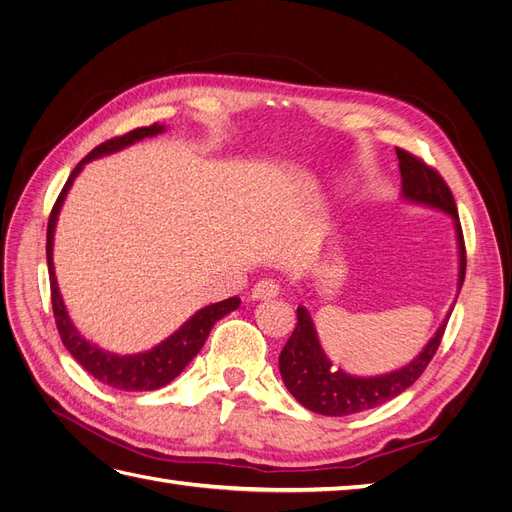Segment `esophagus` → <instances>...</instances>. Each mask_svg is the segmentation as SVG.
<instances>
[{
	"instance_id": "obj_1",
	"label": "esophagus",
	"mask_w": 512,
	"mask_h": 512,
	"mask_svg": "<svg viewBox=\"0 0 512 512\" xmlns=\"http://www.w3.org/2000/svg\"><path fill=\"white\" fill-rule=\"evenodd\" d=\"M280 292V284H277L275 280H271V277H267V280H260L254 288H252V299H271L275 297V294Z\"/></svg>"
}]
</instances>
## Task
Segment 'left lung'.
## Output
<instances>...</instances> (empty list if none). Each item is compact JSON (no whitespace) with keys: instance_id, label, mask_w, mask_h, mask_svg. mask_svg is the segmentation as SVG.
<instances>
[{"instance_id":"8db88e82","label":"left lung","mask_w":512,"mask_h":512,"mask_svg":"<svg viewBox=\"0 0 512 512\" xmlns=\"http://www.w3.org/2000/svg\"><path fill=\"white\" fill-rule=\"evenodd\" d=\"M395 151H397L399 170H401V194H404V198L418 205L440 209L451 215L455 222L457 247H459L457 286L461 290L463 280H466V243H463V232H461L453 192L436 168H431L421 158L412 156V153L406 149L397 147ZM448 318H451V312H448L436 335L429 339V344L412 363L391 371V374L359 378V376H348L346 371L331 367L327 354H324L320 348L318 335H316L312 318H309V312L303 305H299L297 327H294L290 339L280 354L282 380L286 384V389L301 406L324 416H348V414L382 406L384 401L404 393L408 386H412L418 378H421L425 367L433 359V354L438 352Z\"/></svg>"}]
</instances>
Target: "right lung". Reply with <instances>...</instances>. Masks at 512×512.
I'll use <instances>...</instances> for the list:
<instances>
[{
  "mask_svg": "<svg viewBox=\"0 0 512 512\" xmlns=\"http://www.w3.org/2000/svg\"><path fill=\"white\" fill-rule=\"evenodd\" d=\"M164 132V126H158V123H151V126L145 128H136L123 136L108 138L102 145H98L94 151L87 153V156L76 164V168L70 173L64 190L57 196L51 218H49V228H46V262H49V280H51V303H53V316L61 342L68 348V352L74 356V361H79L81 367L87 371V374L100 380L102 384L113 386V389L121 391H156L166 386L170 380H175L181 371L185 369L198 350L205 346L209 331L213 329V324L226 314L235 312V309L241 305L239 297H230L220 303H213L196 312L188 322L183 324L179 331H175L168 339H164L162 344L156 348H151L147 352H138V354H128V356H119L106 352L94 344H89L81 333L74 329V324L70 322V316L66 312V305L61 301V294L57 288L55 280V269H53V232H55V222L61 209V203L70 190V185L74 177L81 173V168L91 162L94 158L106 156V153L119 151L123 147H128L136 141H141L145 136H156Z\"/></svg>",
  "mask_w": 512,
  "mask_h": 512,
  "instance_id": "obj_1",
  "label": "right lung"
}]
</instances>
